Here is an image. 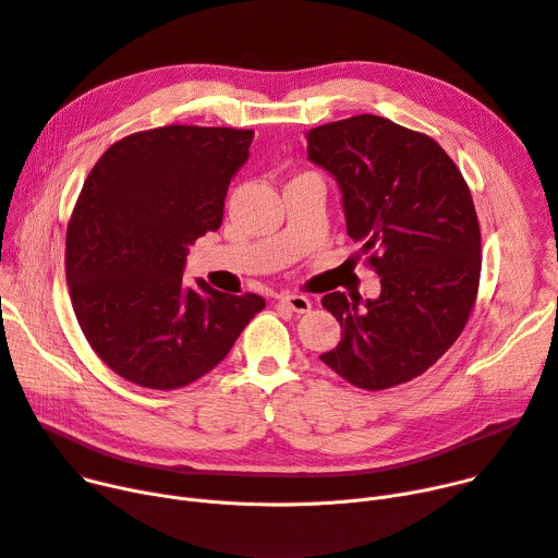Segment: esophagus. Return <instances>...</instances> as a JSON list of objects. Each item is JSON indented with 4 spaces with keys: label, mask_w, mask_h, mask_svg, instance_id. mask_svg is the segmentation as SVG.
<instances>
[{
    "label": "esophagus",
    "mask_w": 558,
    "mask_h": 558,
    "mask_svg": "<svg viewBox=\"0 0 558 558\" xmlns=\"http://www.w3.org/2000/svg\"><path fill=\"white\" fill-rule=\"evenodd\" d=\"M280 303L284 307H289L291 312H295V314H307L312 310V301L307 299V295L287 293V295H280Z\"/></svg>",
    "instance_id": "esophagus-1"
}]
</instances>
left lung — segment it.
Masks as SVG:
<instances>
[{
  "mask_svg": "<svg viewBox=\"0 0 558 558\" xmlns=\"http://www.w3.org/2000/svg\"><path fill=\"white\" fill-rule=\"evenodd\" d=\"M307 155L337 179L348 235L381 278L375 301L323 295L343 331L320 361L363 390L411 381L458 341L475 305L469 185L437 141L373 114L310 130Z\"/></svg>",
  "mask_w": 558,
  "mask_h": 558,
  "instance_id": "8db88e82",
  "label": "left lung"
}]
</instances>
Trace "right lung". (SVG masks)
<instances>
[{"label":"right lung","instance_id":"1","mask_svg":"<svg viewBox=\"0 0 558 558\" xmlns=\"http://www.w3.org/2000/svg\"><path fill=\"white\" fill-rule=\"evenodd\" d=\"M253 130L166 125L117 141L96 161L66 227L71 305L92 350L136 386L177 390L225 359L257 293L183 282L189 246L225 217Z\"/></svg>","mask_w":558,"mask_h":558}]
</instances>
